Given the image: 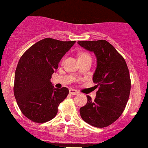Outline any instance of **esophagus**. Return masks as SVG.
Here are the masks:
<instances>
[{
    "mask_svg": "<svg viewBox=\"0 0 148 148\" xmlns=\"http://www.w3.org/2000/svg\"><path fill=\"white\" fill-rule=\"evenodd\" d=\"M69 93H70V94H71V95H77V94H78V91H77V90H75V89H72V88L70 89Z\"/></svg>",
    "mask_w": 148,
    "mask_h": 148,
    "instance_id": "34e87169",
    "label": "esophagus"
}]
</instances>
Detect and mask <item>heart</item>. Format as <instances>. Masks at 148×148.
Listing matches in <instances>:
<instances>
[{"mask_svg": "<svg viewBox=\"0 0 148 148\" xmlns=\"http://www.w3.org/2000/svg\"><path fill=\"white\" fill-rule=\"evenodd\" d=\"M86 55V54H81V55Z\"/></svg>", "mask_w": 148, "mask_h": 148, "instance_id": "obj_1", "label": "heart"}]
</instances>
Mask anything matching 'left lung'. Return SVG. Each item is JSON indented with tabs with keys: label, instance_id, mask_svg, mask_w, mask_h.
<instances>
[{
	"label": "left lung",
	"instance_id": "8db88e82",
	"mask_svg": "<svg viewBox=\"0 0 148 148\" xmlns=\"http://www.w3.org/2000/svg\"><path fill=\"white\" fill-rule=\"evenodd\" d=\"M77 44L95 54L97 64L93 76L98 88L96 98L92 100L87 96V103L80 109V116L93 127H107L119 119L128 101L131 80L127 63L106 40L79 41Z\"/></svg>",
	"mask_w": 148,
	"mask_h": 148
}]
</instances>
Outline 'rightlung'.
Returning a JSON list of instances; mask_svg holds the SVG:
<instances>
[{
	"mask_svg": "<svg viewBox=\"0 0 148 148\" xmlns=\"http://www.w3.org/2000/svg\"><path fill=\"white\" fill-rule=\"evenodd\" d=\"M75 43L46 38L32 45L20 58L15 73L14 96L20 110L30 120L44 123L57 115L58 106L69 90L55 88L51 76Z\"/></svg>",
	"mask_w": 148,
	"mask_h": 148,
	"instance_id": "1",
	"label": "right lung"
}]
</instances>
